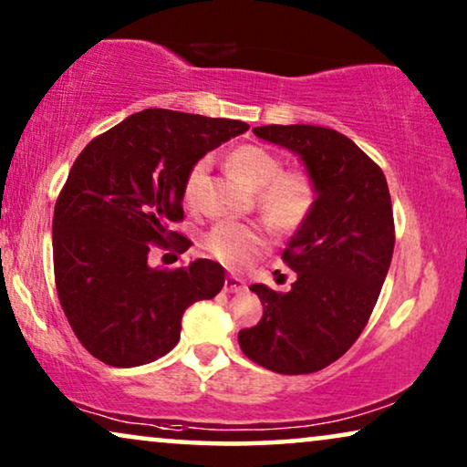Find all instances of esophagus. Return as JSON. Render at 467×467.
Instances as JSON below:
<instances>
[{
  "instance_id": "esophagus-1",
  "label": "esophagus",
  "mask_w": 467,
  "mask_h": 467,
  "mask_svg": "<svg viewBox=\"0 0 467 467\" xmlns=\"http://www.w3.org/2000/svg\"><path fill=\"white\" fill-rule=\"evenodd\" d=\"M246 289V285L242 283L240 278H235V276H227L225 278V285H223V291L225 293H240V291H244Z\"/></svg>"
}]
</instances>
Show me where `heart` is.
I'll return each instance as SVG.
<instances>
[{"label": "heart", "instance_id": "heart-1", "mask_svg": "<svg viewBox=\"0 0 467 467\" xmlns=\"http://www.w3.org/2000/svg\"><path fill=\"white\" fill-rule=\"evenodd\" d=\"M208 159L191 165L182 184L184 203H200L202 184L208 174ZM227 168L242 184L254 191L264 221L276 232H293L308 219L317 203V182L308 170H283L276 152L259 144H240L227 155ZM206 248L229 267H246L264 253L265 235L246 223L223 221L210 229Z\"/></svg>", "mask_w": 467, "mask_h": 467}]
</instances>
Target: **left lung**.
<instances>
[{
	"label": "left lung",
	"instance_id": "left-lung-1",
	"mask_svg": "<svg viewBox=\"0 0 467 467\" xmlns=\"http://www.w3.org/2000/svg\"><path fill=\"white\" fill-rule=\"evenodd\" d=\"M254 136L302 157L317 203L283 251L297 274L291 291L253 285L264 304L240 329L248 359L276 374H312L353 347L391 265L395 223L382 170L344 133L317 125L254 127Z\"/></svg>",
	"mask_w": 467,
	"mask_h": 467
}]
</instances>
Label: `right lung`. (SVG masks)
Masks as SVG:
<instances>
[{
    "mask_svg": "<svg viewBox=\"0 0 467 467\" xmlns=\"http://www.w3.org/2000/svg\"><path fill=\"white\" fill-rule=\"evenodd\" d=\"M246 130L242 120L149 108L82 149L55 203L53 264L69 327L95 359L114 368L159 359L178 344L184 310L223 289L216 261L159 270L149 253L191 246L171 232L184 219V176Z\"/></svg>",
    "mask_w": 467,
    "mask_h": 467,
    "instance_id": "right-lung-1",
    "label": "right lung"
}]
</instances>
